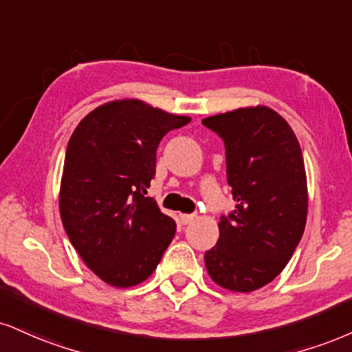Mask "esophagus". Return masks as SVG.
<instances>
[{
    "label": "esophagus",
    "mask_w": 352,
    "mask_h": 352,
    "mask_svg": "<svg viewBox=\"0 0 352 352\" xmlns=\"http://www.w3.org/2000/svg\"><path fill=\"white\" fill-rule=\"evenodd\" d=\"M195 219V214H180V221L182 224H188Z\"/></svg>",
    "instance_id": "34e87169"
}]
</instances>
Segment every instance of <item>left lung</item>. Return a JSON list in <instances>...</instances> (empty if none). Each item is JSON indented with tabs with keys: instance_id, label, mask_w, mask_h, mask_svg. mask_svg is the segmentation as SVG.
Here are the masks:
<instances>
[{
	"instance_id": "obj_1",
	"label": "left lung",
	"mask_w": 352,
	"mask_h": 352,
	"mask_svg": "<svg viewBox=\"0 0 352 352\" xmlns=\"http://www.w3.org/2000/svg\"><path fill=\"white\" fill-rule=\"evenodd\" d=\"M223 138L228 184L238 205L218 223L205 252L211 280L248 294L285 269L307 224L308 187L297 135L272 108L257 104L201 121Z\"/></svg>"
}]
</instances>
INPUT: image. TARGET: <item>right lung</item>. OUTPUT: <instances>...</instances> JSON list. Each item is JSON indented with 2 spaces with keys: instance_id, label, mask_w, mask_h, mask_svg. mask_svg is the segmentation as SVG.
<instances>
[{
  "instance_id": "obj_1",
  "label": "right lung",
  "mask_w": 352,
  "mask_h": 352,
  "mask_svg": "<svg viewBox=\"0 0 352 352\" xmlns=\"http://www.w3.org/2000/svg\"><path fill=\"white\" fill-rule=\"evenodd\" d=\"M190 121L122 98L93 109L72 134L58 192L62 224L108 285L128 289L149 278L175 236V221L144 195L160 139Z\"/></svg>"
}]
</instances>
